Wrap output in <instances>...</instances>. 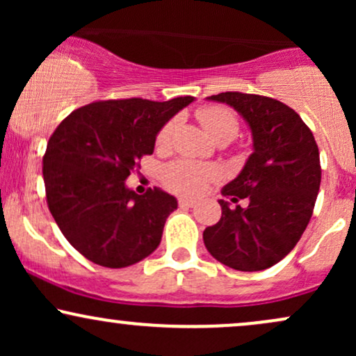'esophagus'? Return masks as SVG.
<instances>
[{
	"label": "esophagus",
	"instance_id": "34e87169",
	"mask_svg": "<svg viewBox=\"0 0 356 356\" xmlns=\"http://www.w3.org/2000/svg\"><path fill=\"white\" fill-rule=\"evenodd\" d=\"M179 206H181V207H192V206H195V201H194V199H189V197H179Z\"/></svg>",
	"mask_w": 356,
	"mask_h": 356
}]
</instances>
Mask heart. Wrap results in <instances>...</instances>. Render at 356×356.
I'll list each match as a JSON object with an SVG mask.
<instances>
[{"label": "heart", "mask_w": 356, "mask_h": 356, "mask_svg": "<svg viewBox=\"0 0 356 356\" xmlns=\"http://www.w3.org/2000/svg\"><path fill=\"white\" fill-rule=\"evenodd\" d=\"M197 120L201 122L209 136L216 142H229L239 132V120L229 108L220 107V105H207V107L199 108L195 112ZM175 127V120H169L162 127L161 132L157 134V147H165L170 142ZM216 175V169L212 165L201 164V162L181 161L170 162L162 169L161 179L162 184L169 191L177 192V194H195L204 187V184L211 181Z\"/></svg>", "instance_id": "heart-1"}]
</instances>
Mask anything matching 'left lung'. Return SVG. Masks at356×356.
<instances>
[{"mask_svg":"<svg viewBox=\"0 0 356 356\" xmlns=\"http://www.w3.org/2000/svg\"><path fill=\"white\" fill-rule=\"evenodd\" d=\"M207 99L238 110L254 150L220 191L229 202L219 201L222 216L206 227L204 244L219 263L238 271L271 268L291 252L312 219L321 182L316 140L295 110L271 97L224 92ZM243 198L247 206L241 208Z\"/></svg>","mask_w":356,"mask_h":356,"instance_id":"left-lung-1","label":"left lung"}]
</instances>
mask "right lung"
<instances>
[{
	"label": "right lung",
	"instance_id": "add662e5",
	"mask_svg": "<svg viewBox=\"0 0 356 356\" xmlns=\"http://www.w3.org/2000/svg\"><path fill=\"white\" fill-rule=\"evenodd\" d=\"M194 97L167 102L100 100L56 127L43 155L47 204L80 254L105 268H127L157 249L174 195L127 189L125 179L154 152L159 130Z\"/></svg>",
	"mask_w": 356,
	"mask_h": 356
}]
</instances>
